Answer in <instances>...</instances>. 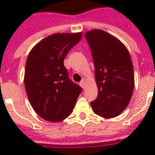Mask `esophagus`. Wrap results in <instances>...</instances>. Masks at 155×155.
Masks as SVG:
<instances>
[{
	"mask_svg": "<svg viewBox=\"0 0 155 155\" xmlns=\"http://www.w3.org/2000/svg\"><path fill=\"white\" fill-rule=\"evenodd\" d=\"M80 85L83 87V88H85V80L84 79H83V80L80 81Z\"/></svg>",
	"mask_w": 155,
	"mask_h": 155,
	"instance_id": "esophagus-1",
	"label": "esophagus"
}]
</instances>
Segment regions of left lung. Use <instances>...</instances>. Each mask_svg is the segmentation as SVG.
Returning a JSON list of instances; mask_svg holds the SVG:
<instances>
[{
	"instance_id": "obj_1",
	"label": "left lung",
	"mask_w": 155,
	"mask_h": 155,
	"mask_svg": "<svg viewBox=\"0 0 155 155\" xmlns=\"http://www.w3.org/2000/svg\"><path fill=\"white\" fill-rule=\"evenodd\" d=\"M85 38L92 51L98 88L92 110L104 118L116 117L126 108L134 88L130 54L120 40L104 30L87 31Z\"/></svg>"
}]
</instances>
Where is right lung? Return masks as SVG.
<instances>
[{"label": "right lung", "mask_w": 155, "mask_h": 155, "mask_svg": "<svg viewBox=\"0 0 155 155\" xmlns=\"http://www.w3.org/2000/svg\"><path fill=\"white\" fill-rule=\"evenodd\" d=\"M82 33L49 35L33 47L25 63L24 84L28 99L38 115L60 122L71 114L82 88L68 77L63 60L80 42Z\"/></svg>", "instance_id": "obj_1"}]
</instances>
